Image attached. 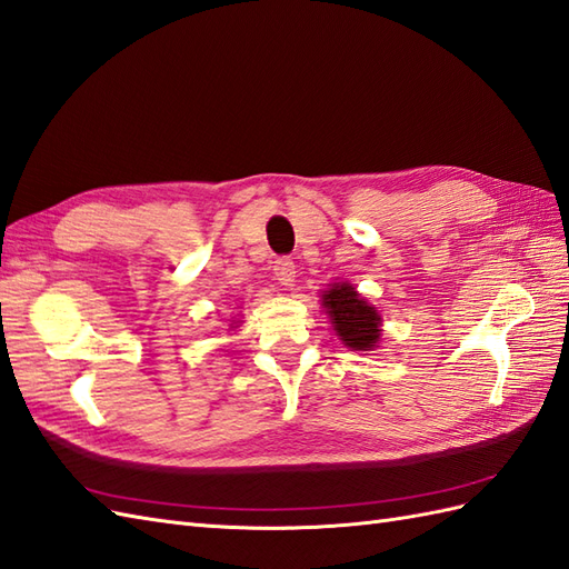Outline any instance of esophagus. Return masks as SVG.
Segmentation results:
<instances>
[{
	"mask_svg": "<svg viewBox=\"0 0 569 569\" xmlns=\"http://www.w3.org/2000/svg\"><path fill=\"white\" fill-rule=\"evenodd\" d=\"M274 280L284 287H292V282L297 280V266L292 258L274 260Z\"/></svg>",
	"mask_w": 569,
	"mask_h": 569,
	"instance_id": "esophagus-1",
	"label": "esophagus"
}]
</instances>
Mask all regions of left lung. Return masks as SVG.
I'll use <instances>...</instances> for the list:
<instances>
[{
	"label": "left lung",
	"mask_w": 569,
	"mask_h": 569,
	"mask_svg": "<svg viewBox=\"0 0 569 569\" xmlns=\"http://www.w3.org/2000/svg\"><path fill=\"white\" fill-rule=\"evenodd\" d=\"M321 307L345 348L362 352L379 348L381 316L369 301L357 295L350 282L330 284L321 297Z\"/></svg>",
	"instance_id": "left-lung-1"
}]
</instances>
